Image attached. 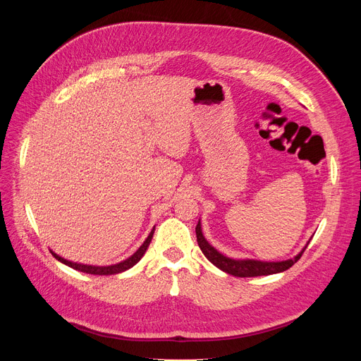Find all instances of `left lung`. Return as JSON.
<instances>
[{"instance_id":"8db88e82","label":"left lung","mask_w":361,"mask_h":361,"mask_svg":"<svg viewBox=\"0 0 361 361\" xmlns=\"http://www.w3.org/2000/svg\"><path fill=\"white\" fill-rule=\"evenodd\" d=\"M197 234V243L202 251V254L207 257V259L220 270L234 276V277H259V276H270L277 274L281 271L288 270L293 264H295L300 257L302 255L307 245L294 257V259L286 260V262H259V260H234L230 257L223 255L219 252L210 243L204 238L201 231V224L198 221L195 227Z\"/></svg>"}]
</instances>
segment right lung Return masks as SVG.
<instances>
[{
    "label": "right lung",
    "instance_id": "right-lung-1",
    "mask_svg": "<svg viewBox=\"0 0 361 361\" xmlns=\"http://www.w3.org/2000/svg\"><path fill=\"white\" fill-rule=\"evenodd\" d=\"M152 234H154V228L151 230V233L148 234V237L145 238V241L141 244V247L131 255L128 257L127 260L118 263V264H113V266H106V267H99V266H88V264H80V263H73V262H68L66 259H63V257L57 255L54 251H51V254H53L56 259L61 263H64L66 266L74 269V270H78V271H82V273H87V274H97V276H111V274H118V273H123L128 269H131L133 266H135L140 260L141 257L145 254L149 243H151V238H152Z\"/></svg>",
    "mask_w": 361,
    "mask_h": 361
}]
</instances>
